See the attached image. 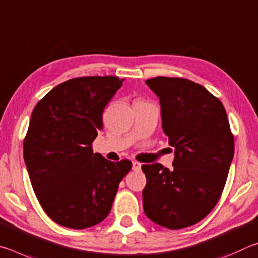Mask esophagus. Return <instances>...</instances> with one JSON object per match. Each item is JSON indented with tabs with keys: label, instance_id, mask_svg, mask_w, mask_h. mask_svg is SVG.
<instances>
[{
	"label": "esophagus",
	"instance_id": "obj_1",
	"mask_svg": "<svg viewBox=\"0 0 258 258\" xmlns=\"http://www.w3.org/2000/svg\"><path fill=\"white\" fill-rule=\"evenodd\" d=\"M133 170L134 171H141L142 170V163H139V162H133Z\"/></svg>",
	"mask_w": 258,
	"mask_h": 258
}]
</instances>
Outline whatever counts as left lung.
<instances>
[{"instance_id":"left-lung-1","label":"left lung","mask_w":258,"mask_h":258,"mask_svg":"<svg viewBox=\"0 0 258 258\" xmlns=\"http://www.w3.org/2000/svg\"><path fill=\"white\" fill-rule=\"evenodd\" d=\"M145 83L160 98L162 128L174 147L173 169L142 166L147 178L144 212L156 224L179 230L196 224L218 204L233 159L234 138L218 97L184 78Z\"/></svg>"}]
</instances>
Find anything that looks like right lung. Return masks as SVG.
Listing matches in <instances>:
<instances>
[{"label":"right lung","instance_id":"right-lung-1","mask_svg":"<svg viewBox=\"0 0 258 258\" xmlns=\"http://www.w3.org/2000/svg\"><path fill=\"white\" fill-rule=\"evenodd\" d=\"M124 79L78 77L57 85L36 104L24 139L31 186L45 213L70 229L106 218L119 183L133 168L93 152L103 111Z\"/></svg>","mask_w":258,"mask_h":258}]
</instances>
